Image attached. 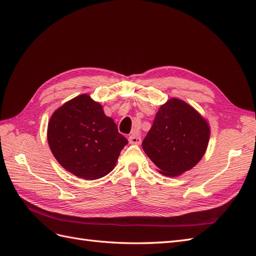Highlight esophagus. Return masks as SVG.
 <instances>
[{
	"label": "esophagus",
	"instance_id": "1",
	"mask_svg": "<svg viewBox=\"0 0 256 256\" xmlns=\"http://www.w3.org/2000/svg\"><path fill=\"white\" fill-rule=\"evenodd\" d=\"M129 143L130 144H136V145H138L141 144V136L136 134H132L130 136H129Z\"/></svg>",
	"mask_w": 256,
	"mask_h": 256
}]
</instances>
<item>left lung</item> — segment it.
<instances>
[{
    "mask_svg": "<svg viewBox=\"0 0 256 256\" xmlns=\"http://www.w3.org/2000/svg\"><path fill=\"white\" fill-rule=\"evenodd\" d=\"M209 136L203 116L184 100L171 98L160 106L142 147L160 174L176 177L203 158Z\"/></svg>",
    "mask_w": 256,
    "mask_h": 256,
    "instance_id": "1",
    "label": "left lung"
}]
</instances>
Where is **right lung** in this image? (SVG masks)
Returning a JSON list of instances; mask_svg holds the SVG:
<instances>
[{"instance_id": "right-lung-1", "label": "right lung", "mask_w": 256, "mask_h": 256, "mask_svg": "<svg viewBox=\"0 0 256 256\" xmlns=\"http://www.w3.org/2000/svg\"><path fill=\"white\" fill-rule=\"evenodd\" d=\"M48 144L58 164L76 177L94 180L109 174L128 144L102 106L82 94L54 111Z\"/></svg>"}]
</instances>
